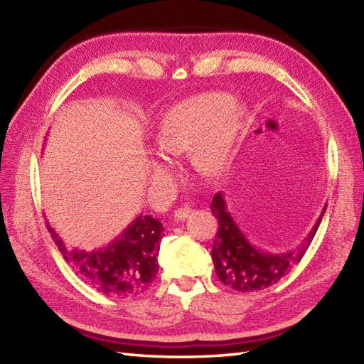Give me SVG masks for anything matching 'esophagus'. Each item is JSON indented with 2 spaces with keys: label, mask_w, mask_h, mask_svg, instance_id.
I'll return each instance as SVG.
<instances>
[{
  "label": "esophagus",
  "mask_w": 364,
  "mask_h": 364,
  "mask_svg": "<svg viewBox=\"0 0 364 364\" xmlns=\"http://www.w3.org/2000/svg\"><path fill=\"white\" fill-rule=\"evenodd\" d=\"M189 215V208L188 206H183V208H176L173 211V218L175 220H184Z\"/></svg>",
  "instance_id": "esophagus-1"
}]
</instances>
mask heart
I'll list each match as a JSON object with an SVG mask.
<instances>
[{
    "mask_svg": "<svg viewBox=\"0 0 364 364\" xmlns=\"http://www.w3.org/2000/svg\"><path fill=\"white\" fill-rule=\"evenodd\" d=\"M245 127V111L222 92L189 97L162 115L156 128L158 150L166 156L189 151L192 166L203 175L223 170ZM164 159L153 161L158 178L166 175Z\"/></svg>",
    "mask_w": 364,
    "mask_h": 364,
    "instance_id": "b5f03b06",
    "label": "heart"
}]
</instances>
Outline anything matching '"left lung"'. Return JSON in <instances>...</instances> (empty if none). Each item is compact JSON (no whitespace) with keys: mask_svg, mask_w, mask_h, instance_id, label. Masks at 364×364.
Returning a JSON list of instances; mask_svg holds the SVG:
<instances>
[{"mask_svg":"<svg viewBox=\"0 0 364 364\" xmlns=\"http://www.w3.org/2000/svg\"><path fill=\"white\" fill-rule=\"evenodd\" d=\"M326 210L327 206H323L318 222L296 250L269 253L257 249L247 241L245 235L227 210L225 197L222 192H218L213 197L211 211L219 220V230L214 236L211 255L219 280L241 292L259 291L272 286L286 274H289V270L304 258Z\"/></svg>","mask_w":364,"mask_h":364,"instance_id":"left-lung-1","label":"left lung"}]
</instances>
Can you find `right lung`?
I'll return each mask as SVG.
<instances>
[{
  "label": "right lung",
  "mask_w": 364,
  "mask_h": 364,
  "mask_svg": "<svg viewBox=\"0 0 364 364\" xmlns=\"http://www.w3.org/2000/svg\"><path fill=\"white\" fill-rule=\"evenodd\" d=\"M54 244L90 288L107 297H134L150 288L158 274V253L164 227L151 215H137L123 233L98 250H70L46 222Z\"/></svg>",
  "instance_id": "1"
}]
</instances>
